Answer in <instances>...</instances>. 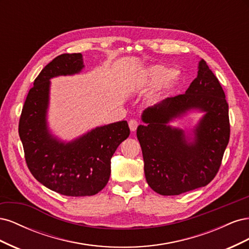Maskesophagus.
Wrapping results in <instances>:
<instances>
[{
	"instance_id": "1",
	"label": "esophagus",
	"mask_w": 249,
	"mask_h": 249,
	"mask_svg": "<svg viewBox=\"0 0 249 249\" xmlns=\"http://www.w3.org/2000/svg\"><path fill=\"white\" fill-rule=\"evenodd\" d=\"M138 125H139V123L137 122V120H135V119H131L130 122H129V126H130V130L132 131V132H135L137 130V127H138Z\"/></svg>"
}]
</instances>
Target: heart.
<instances>
[{"label":"heart","instance_id":"heart-1","mask_svg":"<svg viewBox=\"0 0 249 249\" xmlns=\"http://www.w3.org/2000/svg\"><path fill=\"white\" fill-rule=\"evenodd\" d=\"M144 81L146 84L152 86L162 84L164 87L170 88L178 81V73L164 65H153L145 71Z\"/></svg>","mask_w":249,"mask_h":249}]
</instances>
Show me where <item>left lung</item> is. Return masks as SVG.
Instances as JSON below:
<instances>
[{
  "mask_svg": "<svg viewBox=\"0 0 249 249\" xmlns=\"http://www.w3.org/2000/svg\"><path fill=\"white\" fill-rule=\"evenodd\" d=\"M206 111L188 143L183 131L167 125L187 109ZM137 138L147 184L161 195H178L208 185L220 168L230 140L229 104L213 71L201 59L197 78L183 94L167 97L142 114Z\"/></svg>",
  "mask_w": 249,
  "mask_h": 249,
  "instance_id": "left-lung-1",
  "label": "left lung"
}]
</instances>
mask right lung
<instances>
[{"label": "right lung", "mask_w": 249, "mask_h": 249, "mask_svg": "<svg viewBox=\"0 0 249 249\" xmlns=\"http://www.w3.org/2000/svg\"><path fill=\"white\" fill-rule=\"evenodd\" d=\"M78 54H62L44 66L29 90L18 124L27 166L49 189L66 196H91L107 185L111 158L130 135L125 120L96 127L80 139L59 142L48 133L46 113L50 79L83 69Z\"/></svg>", "instance_id": "obj_1"}]
</instances>
